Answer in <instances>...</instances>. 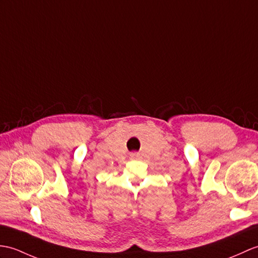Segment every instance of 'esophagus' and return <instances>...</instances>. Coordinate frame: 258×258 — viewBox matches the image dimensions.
Wrapping results in <instances>:
<instances>
[{
	"label": "esophagus",
	"mask_w": 258,
	"mask_h": 258,
	"mask_svg": "<svg viewBox=\"0 0 258 258\" xmlns=\"http://www.w3.org/2000/svg\"><path fill=\"white\" fill-rule=\"evenodd\" d=\"M137 156H139V155H137V153H131L130 154V158L131 159H135V158H137Z\"/></svg>",
	"instance_id": "1"
}]
</instances>
